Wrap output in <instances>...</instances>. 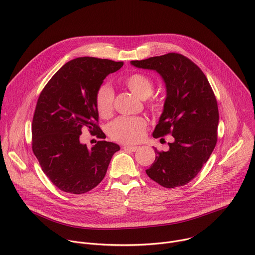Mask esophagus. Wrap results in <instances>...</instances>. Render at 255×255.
Wrapping results in <instances>:
<instances>
[{
  "mask_svg": "<svg viewBox=\"0 0 255 255\" xmlns=\"http://www.w3.org/2000/svg\"><path fill=\"white\" fill-rule=\"evenodd\" d=\"M123 149L124 150H127V151H131V152H135L139 149L138 146H130V145H124L123 146Z\"/></svg>",
  "mask_w": 255,
  "mask_h": 255,
  "instance_id": "esophagus-1",
  "label": "esophagus"
}]
</instances>
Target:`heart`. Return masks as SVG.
Returning <instances> with one entry per match:
<instances>
[{
  "label": "heart",
  "instance_id": "obj_1",
  "mask_svg": "<svg viewBox=\"0 0 255 255\" xmlns=\"http://www.w3.org/2000/svg\"><path fill=\"white\" fill-rule=\"evenodd\" d=\"M125 86L140 99H146L154 91V81L141 73L129 75L124 80ZM95 106L97 112L102 118H110L114 111V92L112 88L106 84H102L95 93ZM147 106L152 113H160L162 103L155 98H151L147 102ZM147 127V120L142 116L126 117L121 116L116 118L108 126V135L114 141L133 144L137 143L143 137Z\"/></svg>",
  "mask_w": 255,
  "mask_h": 255
}]
</instances>
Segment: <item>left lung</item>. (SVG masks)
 Segmentation results:
<instances>
[{"mask_svg":"<svg viewBox=\"0 0 255 255\" xmlns=\"http://www.w3.org/2000/svg\"><path fill=\"white\" fill-rule=\"evenodd\" d=\"M131 64L162 76L167 96L153 137L172 134L174 138L168 143V151L155 148L157 156L146 173L163 187L183 186L199 173L217 142L219 113L214 92L201 69L181 54L168 53Z\"/></svg>","mask_w":255,"mask_h":255,"instance_id":"left-lung-1","label":"left lung"}]
</instances>
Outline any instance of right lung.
I'll return each instance as SVG.
<instances>
[{"label":"right lung","instance_id":"obj_1","mask_svg":"<svg viewBox=\"0 0 255 255\" xmlns=\"http://www.w3.org/2000/svg\"><path fill=\"white\" fill-rule=\"evenodd\" d=\"M123 62L81 57L66 63L46 84L32 123V149L43 172L60 190L86 193L105 177L119 145L107 142L98 124L95 93ZM102 140L91 149L79 142L81 129Z\"/></svg>","mask_w":255,"mask_h":255}]
</instances>
